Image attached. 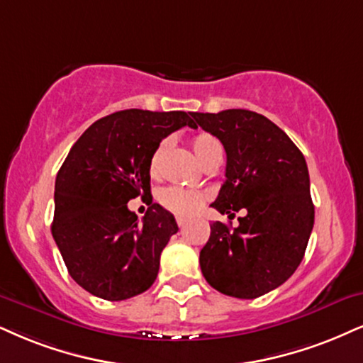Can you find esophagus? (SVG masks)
Masks as SVG:
<instances>
[{
    "label": "esophagus",
    "mask_w": 363,
    "mask_h": 363,
    "mask_svg": "<svg viewBox=\"0 0 363 363\" xmlns=\"http://www.w3.org/2000/svg\"><path fill=\"white\" fill-rule=\"evenodd\" d=\"M177 223H178V227H180V229H183V227H185V223H186V220L183 217H178L177 218Z\"/></svg>",
    "instance_id": "1"
}]
</instances>
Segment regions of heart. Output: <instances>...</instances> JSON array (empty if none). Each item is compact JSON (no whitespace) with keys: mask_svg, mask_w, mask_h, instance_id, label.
<instances>
[{"mask_svg":"<svg viewBox=\"0 0 363 363\" xmlns=\"http://www.w3.org/2000/svg\"><path fill=\"white\" fill-rule=\"evenodd\" d=\"M191 147H194L196 158L200 160V163L205 168L208 167L212 161L217 158H222V145L218 143L216 136L208 133H200L191 140ZM169 150V141L163 140L156 146L150 160V173L153 177H158L163 169L164 158ZM160 202L164 208H168L169 212L177 213V216H191L196 210L202 207L205 202V194L196 190H186L180 189V186H168L160 191Z\"/></svg>","mask_w":363,"mask_h":363,"instance_id":"obj_1","label":"heart"}]
</instances>
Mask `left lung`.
<instances>
[{
  "instance_id": "1",
  "label": "left lung",
  "mask_w": 363,
  "mask_h": 363,
  "mask_svg": "<svg viewBox=\"0 0 363 363\" xmlns=\"http://www.w3.org/2000/svg\"><path fill=\"white\" fill-rule=\"evenodd\" d=\"M225 147V182L212 207L234 218L210 225L200 250L207 283L227 296L254 299L288 281L303 261L315 207L305 156L266 116L247 109L194 113ZM195 124V128H196Z\"/></svg>"
}]
</instances>
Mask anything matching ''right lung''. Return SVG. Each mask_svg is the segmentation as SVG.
<instances>
[{
    "mask_svg": "<svg viewBox=\"0 0 363 363\" xmlns=\"http://www.w3.org/2000/svg\"><path fill=\"white\" fill-rule=\"evenodd\" d=\"M191 118L183 111L109 114L86 129L58 169L52 235L69 274L94 296L123 301L155 283L178 225L153 203L150 160L168 134L195 128ZM138 194L150 196L141 223L127 208Z\"/></svg>",
    "mask_w": 363,
    "mask_h": 363,
    "instance_id": "obj_1",
    "label": "right lung"
}]
</instances>
